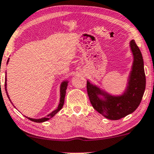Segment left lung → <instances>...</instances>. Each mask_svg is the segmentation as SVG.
I'll return each mask as SVG.
<instances>
[{
    "label": "left lung",
    "mask_w": 154,
    "mask_h": 154,
    "mask_svg": "<svg viewBox=\"0 0 154 154\" xmlns=\"http://www.w3.org/2000/svg\"><path fill=\"white\" fill-rule=\"evenodd\" d=\"M130 45L134 60L127 88L123 94L114 97L102 92L98 87L90 84L89 81L86 84L88 96L92 106L109 120H120L133 112L140 104L145 91L146 75L141 52L134 40L131 41ZM98 95H103L106 99L102 100Z\"/></svg>",
    "instance_id": "1"
}]
</instances>
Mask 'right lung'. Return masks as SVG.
I'll return each mask as SVG.
<instances>
[{
    "mask_svg": "<svg viewBox=\"0 0 154 154\" xmlns=\"http://www.w3.org/2000/svg\"><path fill=\"white\" fill-rule=\"evenodd\" d=\"M8 60H9V59L8 60V61H7V63L8 62ZM5 92H6V94H7V96H8L9 100L11 101L10 98H9V96L8 94V92H7V88H6V85H7L6 84V75H5ZM67 86H68V81H64V82L62 83V84H61V86H60V99L59 105H58V106H57V109H56L55 110H54L53 112H52L50 113V114H49L48 116H47V117H43V118H41V119H33V118H29V117H27V118H28L29 120H30L31 121H33V122H45V121L50 120V118H52V117H53L56 113L58 112L60 110L63 108V104H64L65 96H66Z\"/></svg>",
    "mask_w": 154,
    "mask_h": 154,
    "instance_id": "obj_1",
    "label": "right lung"
}]
</instances>
